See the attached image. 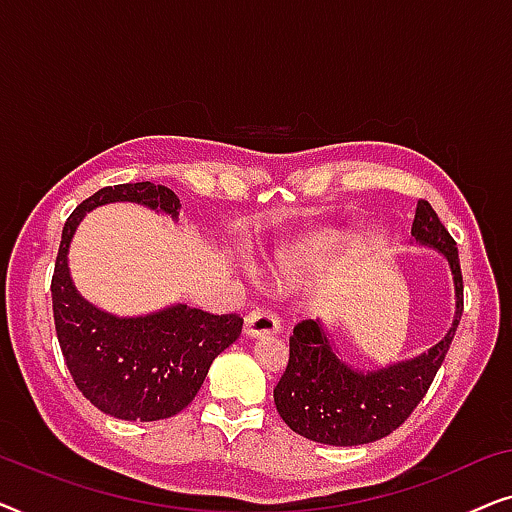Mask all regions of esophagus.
<instances>
[{
	"label": "esophagus",
	"instance_id": "obj_1",
	"mask_svg": "<svg viewBox=\"0 0 512 512\" xmlns=\"http://www.w3.org/2000/svg\"><path fill=\"white\" fill-rule=\"evenodd\" d=\"M279 317L275 312L265 310V307H256L247 314L244 319V333L251 335V338H263V335H275L279 333Z\"/></svg>",
	"mask_w": 512,
	"mask_h": 512
}]
</instances>
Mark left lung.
Segmentation results:
<instances>
[{"label": "left lung", "mask_w": 512, "mask_h": 512, "mask_svg": "<svg viewBox=\"0 0 512 512\" xmlns=\"http://www.w3.org/2000/svg\"><path fill=\"white\" fill-rule=\"evenodd\" d=\"M412 235L417 242L443 251L450 261L457 291V312L450 333L429 352L377 373H356L333 354L317 321L293 326L289 363L275 387L279 417L291 431L324 445H363L394 433L429 391L464 312V277L454 237L426 200L417 202Z\"/></svg>", "instance_id": "1"}]
</instances>
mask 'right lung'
Segmentation results:
<instances>
[{"mask_svg":"<svg viewBox=\"0 0 512 512\" xmlns=\"http://www.w3.org/2000/svg\"><path fill=\"white\" fill-rule=\"evenodd\" d=\"M142 202L177 216L179 198L151 181L104 186L69 214L51 279L53 321L67 370L104 415L158 422L186 408L223 349L240 338V314L177 305L139 319H116L88 305L72 286L67 249L83 214L104 202Z\"/></svg>","mask_w":512,"mask_h":512,"instance_id":"1","label":"right lung"}]
</instances>
